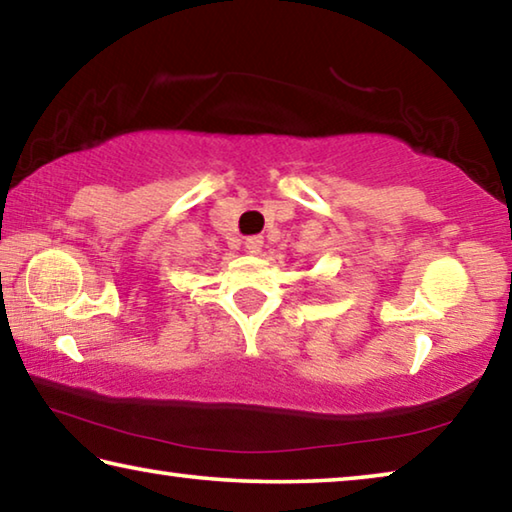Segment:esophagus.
I'll return each mask as SVG.
<instances>
[{
    "label": "esophagus",
    "mask_w": 512,
    "mask_h": 512,
    "mask_svg": "<svg viewBox=\"0 0 512 512\" xmlns=\"http://www.w3.org/2000/svg\"><path fill=\"white\" fill-rule=\"evenodd\" d=\"M262 246H264V239L259 237V235L246 239V253H250V255H259V253H262Z\"/></svg>",
    "instance_id": "34e87169"
}]
</instances>
